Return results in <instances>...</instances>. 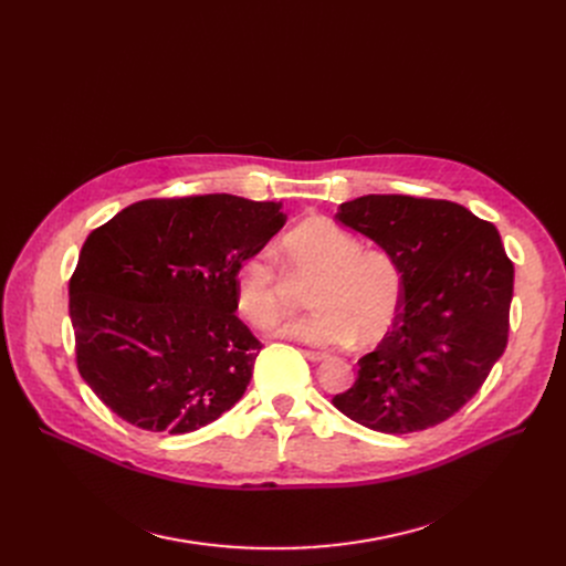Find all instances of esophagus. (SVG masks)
Listing matches in <instances>:
<instances>
[{"label": "esophagus", "instance_id": "1", "mask_svg": "<svg viewBox=\"0 0 566 566\" xmlns=\"http://www.w3.org/2000/svg\"><path fill=\"white\" fill-rule=\"evenodd\" d=\"M305 358H307L310 363H325V360H328V355L318 353V350H305Z\"/></svg>", "mask_w": 566, "mask_h": 566}]
</instances>
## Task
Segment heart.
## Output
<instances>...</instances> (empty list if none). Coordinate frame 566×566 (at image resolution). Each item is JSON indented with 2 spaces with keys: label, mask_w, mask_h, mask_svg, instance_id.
Instances as JSON below:
<instances>
[{
  "label": "heart",
  "mask_w": 566,
  "mask_h": 566,
  "mask_svg": "<svg viewBox=\"0 0 566 566\" xmlns=\"http://www.w3.org/2000/svg\"><path fill=\"white\" fill-rule=\"evenodd\" d=\"M284 268L293 282L310 284L312 314L275 325L282 339L310 346L380 342L401 312L403 280L397 261L331 220H305L282 241ZM235 307L256 328H268L284 310L289 284L265 252L233 271Z\"/></svg>",
  "instance_id": "heart-1"
}]
</instances>
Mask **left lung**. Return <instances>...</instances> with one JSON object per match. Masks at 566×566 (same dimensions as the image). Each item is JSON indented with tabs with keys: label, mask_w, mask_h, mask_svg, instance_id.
Segmentation results:
<instances>
[{
	"label": "left lung",
	"mask_w": 566,
	"mask_h": 566,
	"mask_svg": "<svg viewBox=\"0 0 566 566\" xmlns=\"http://www.w3.org/2000/svg\"><path fill=\"white\" fill-rule=\"evenodd\" d=\"M335 218L388 252L403 280L395 328L358 360V380L335 408L397 436L444 422L507 346L514 263L497 229L461 203L406 195L344 201Z\"/></svg>",
	"instance_id": "obj_1"
}]
</instances>
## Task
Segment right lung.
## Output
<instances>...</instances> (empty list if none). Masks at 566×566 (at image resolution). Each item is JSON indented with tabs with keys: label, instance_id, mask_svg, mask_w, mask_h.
Returning a JSON list of instances; mask_svg holds the SVG:
<instances>
[{
	"label": "right lung",
	"instance_id": "obj_1",
	"mask_svg": "<svg viewBox=\"0 0 566 566\" xmlns=\"http://www.w3.org/2000/svg\"><path fill=\"white\" fill-rule=\"evenodd\" d=\"M280 201H137L88 233L69 284L77 369L118 418L190 433L245 395L261 342L233 271L284 227Z\"/></svg>",
	"mask_w": 566,
	"mask_h": 566
}]
</instances>
